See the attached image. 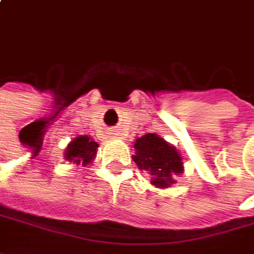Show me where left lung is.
I'll use <instances>...</instances> for the list:
<instances>
[{
	"label": "left lung",
	"mask_w": 254,
	"mask_h": 254,
	"mask_svg": "<svg viewBox=\"0 0 254 254\" xmlns=\"http://www.w3.org/2000/svg\"><path fill=\"white\" fill-rule=\"evenodd\" d=\"M134 149V162L140 170H144L150 174V183L156 188H170L173 183H176L174 176H180L183 173L182 155L174 146L156 134H146L137 138Z\"/></svg>",
	"instance_id": "left-lung-1"
}]
</instances>
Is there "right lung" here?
<instances>
[{
    "label": "right lung",
    "mask_w": 254,
    "mask_h": 254,
    "mask_svg": "<svg viewBox=\"0 0 254 254\" xmlns=\"http://www.w3.org/2000/svg\"><path fill=\"white\" fill-rule=\"evenodd\" d=\"M96 149H98V143L93 141L90 137L87 135H78L77 138H74L68 147L65 149V159L77 164V165H87L93 161L95 155H96Z\"/></svg>",
    "instance_id": "right-lung-1"
}]
</instances>
